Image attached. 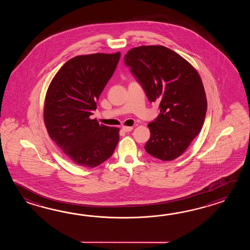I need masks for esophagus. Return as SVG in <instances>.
<instances>
[{
	"label": "esophagus",
	"instance_id": "34e87169",
	"mask_svg": "<svg viewBox=\"0 0 250 250\" xmlns=\"http://www.w3.org/2000/svg\"><path fill=\"white\" fill-rule=\"evenodd\" d=\"M122 128H123V130L124 132H129V131H131L133 129L132 127H127V126H123Z\"/></svg>",
	"mask_w": 250,
	"mask_h": 250
}]
</instances>
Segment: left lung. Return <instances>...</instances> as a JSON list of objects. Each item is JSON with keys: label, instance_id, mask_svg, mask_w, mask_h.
Returning a JSON list of instances; mask_svg holds the SVG:
<instances>
[{"label": "left lung", "instance_id": "8db88e82", "mask_svg": "<svg viewBox=\"0 0 250 250\" xmlns=\"http://www.w3.org/2000/svg\"><path fill=\"white\" fill-rule=\"evenodd\" d=\"M124 62L160 113L148 124L146 151L157 159L171 161L183 154L202 129L208 102L202 80L191 64L162 45L129 50Z\"/></svg>", "mask_w": 250, "mask_h": 250}]
</instances>
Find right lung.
Segmentation results:
<instances>
[{"label": "right lung", "instance_id": "obj_1", "mask_svg": "<svg viewBox=\"0 0 250 250\" xmlns=\"http://www.w3.org/2000/svg\"><path fill=\"white\" fill-rule=\"evenodd\" d=\"M120 57V52L76 56L60 69L48 87L45 127L75 165L94 168L109 159L116 148L120 129L89 117Z\"/></svg>", "mask_w": 250, "mask_h": 250}]
</instances>
